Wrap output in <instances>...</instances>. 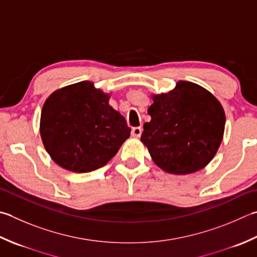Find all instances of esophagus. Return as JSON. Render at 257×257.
I'll return each mask as SVG.
<instances>
[{
	"label": "esophagus",
	"instance_id": "esophagus-1",
	"mask_svg": "<svg viewBox=\"0 0 257 257\" xmlns=\"http://www.w3.org/2000/svg\"><path fill=\"white\" fill-rule=\"evenodd\" d=\"M142 133H143L142 127H135L132 130V136L135 138H138V137H140V136H142Z\"/></svg>",
	"mask_w": 257,
	"mask_h": 257
}]
</instances>
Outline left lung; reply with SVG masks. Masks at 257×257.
I'll list each match as a JSON object with an SVG mask.
<instances>
[{
  "label": "left lung",
  "mask_w": 257,
  "mask_h": 257,
  "mask_svg": "<svg viewBox=\"0 0 257 257\" xmlns=\"http://www.w3.org/2000/svg\"><path fill=\"white\" fill-rule=\"evenodd\" d=\"M152 98V120L144 124L140 140L154 163L174 175L206 167L217 153L225 130V111L217 98L189 81H178L169 92Z\"/></svg>",
  "instance_id": "8db88e82"
}]
</instances>
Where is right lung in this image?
<instances>
[{
    "mask_svg": "<svg viewBox=\"0 0 257 257\" xmlns=\"http://www.w3.org/2000/svg\"><path fill=\"white\" fill-rule=\"evenodd\" d=\"M110 94L91 81L55 90L45 100L40 135L53 162L70 172L89 173L103 167L130 137Z\"/></svg>",
    "mask_w": 257,
    "mask_h": 257,
    "instance_id": "1",
    "label": "right lung"
}]
</instances>
